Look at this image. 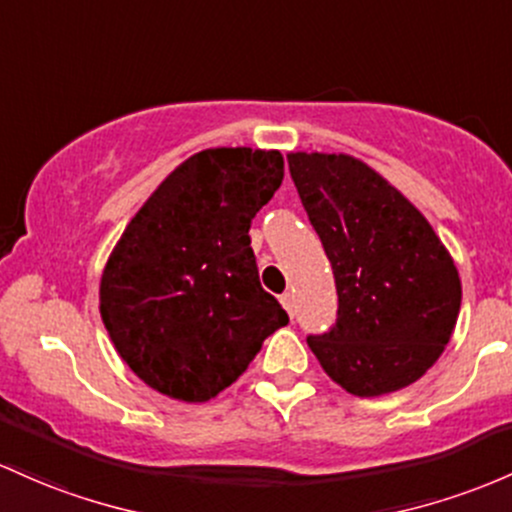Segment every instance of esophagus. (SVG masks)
<instances>
[{
  "label": "esophagus",
  "mask_w": 512,
  "mask_h": 512,
  "mask_svg": "<svg viewBox=\"0 0 512 512\" xmlns=\"http://www.w3.org/2000/svg\"><path fill=\"white\" fill-rule=\"evenodd\" d=\"M282 306L286 308V313H289V316H294V294H289V291H286V294H282Z\"/></svg>",
  "instance_id": "1"
}]
</instances>
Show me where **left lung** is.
<instances>
[{"mask_svg": "<svg viewBox=\"0 0 512 512\" xmlns=\"http://www.w3.org/2000/svg\"><path fill=\"white\" fill-rule=\"evenodd\" d=\"M289 172L338 286L333 328L308 335L320 367L369 398L420 379L462 306L457 267L411 201L350 155L291 153Z\"/></svg>", "mask_w": 512, "mask_h": 512, "instance_id": "8db88e82", "label": "left lung"}]
</instances>
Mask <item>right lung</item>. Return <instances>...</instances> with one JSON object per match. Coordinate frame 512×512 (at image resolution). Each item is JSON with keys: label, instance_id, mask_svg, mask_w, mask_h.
<instances>
[{"label": "right lung", "instance_id": "1", "mask_svg": "<svg viewBox=\"0 0 512 512\" xmlns=\"http://www.w3.org/2000/svg\"><path fill=\"white\" fill-rule=\"evenodd\" d=\"M282 179L277 150H201L123 230L101 277V318L155 391L209 401L289 323L262 289L247 235Z\"/></svg>", "mask_w": 512, "mask_h": 512}]
</instances>
